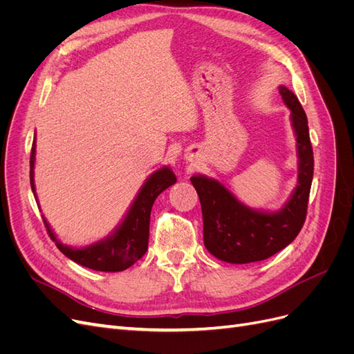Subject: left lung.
<instances>
[{
  "label": "left lung",
  "instance_id": "obj_1",
  "mask_svg": "<svg viewBox=\"0 0 354 354\" xmlns=\"http://www.w3.org/2000/svg\"><path fill=\"white\" fill-rule=\"evenodd\" d=\"M279 93L291 109L299 159L298 185L281 211L251 209L217 180L205 176L190 178L201 201L203 243L221 261L246 264L269 259L297 238L306 221L315 167L307 116L292 91L281 85Z\"/></svg>",
  "mask_w": 354,
  "mask_h": 354
}]
</instances>
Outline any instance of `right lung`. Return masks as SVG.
<instances>
[{"mask_svg":"<svg viewBox=\"0 0 354 354\" xmlns=\"http://www.w3.org/2000/svg\"><path fill=\"white\" fill-rule=\"evenodd\" d=\"M34 165H35V142L30 151V187L35 192L34 185ZM177 181L171 168L164 167L147 178L143 187L138 192L131 208L128 209L124 221L120 224L111 236L95 242L85 248H71L60 243L55 233L50 229L44 218V224L50 238L56 242L60 252L68 259L88 269L97 272H122L140 260L147 251L149 243V223L155 199L159 194L174 185ZM37 196V195H35Z\"/></svg>","mask_w":354,"mask_h":354,"instance_id":"right-lung-1","label":"right lung"}]
</instances>
